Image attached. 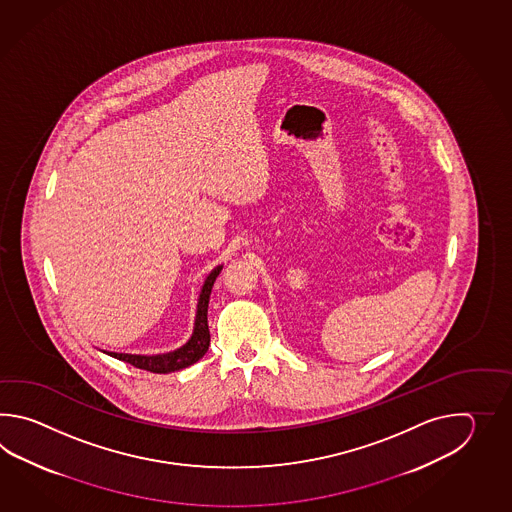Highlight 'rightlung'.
<instances>
[{
	"instance_id": "obj_1",
	"label": "right lung",
	"mask_w": 512,
	"mask_h": 512,
	"mask_svg": "<svg viewBox=\"0 0 512 512\" xmlns=\"http://www.w3.org/2000/svg\"><path fill=\"white\" fill-rule=\"evenodd\" d=\"M223 265H218L210 272L207 280L203 283V289L197 300L196 324L194 333L183 348L175 349L163 355H130V353H108L113 359L124 360L139 370L152 371V373H170L192 366L194 362L201 359L210 346V331H208V300L212 293V285L216 282ZM106 353V351H104Z\"/></svg>"
}]
</instances>
